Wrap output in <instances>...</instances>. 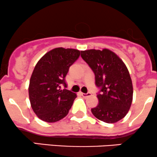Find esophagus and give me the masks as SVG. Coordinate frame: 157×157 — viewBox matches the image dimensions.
Masks as SVG:
<instances>
[{
  "label": "esophagus",
  "instance_id": "34e87169",
  "mask_svg": "<svg viewBox=\"0 0 157 157\" xmlns=\"http://www.w3.org/2000/svg\"><path fill=\"white\" fill-rule=\"evenodd\" d=\"M81 95L83 96L84 98H87L88 96H91V93H81Z\"/></svg>",
  "mask_w": 157,
  "mask_h": 157
}]
</instances>
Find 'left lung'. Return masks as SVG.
I'll return each mask as SVG.
<instances>
[{"instance_id":"1","label":"left lung","mask_w":157,"mask_h":157,"mask_svg":"<svg viewBox=\"0 0 157 157\" xmlns=\"http://www.w3.org/2000/svg\"><path fill=\"white\" fill-rule=\"evenodd\" d=\"M81 56L92 69L96 85L100 88L98 105L91 109L92 113L106 123L121 120L133 100V84L126 65L108 49L81 51Z\"/></svg>"}]
</instances>
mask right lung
Returning a JSON list of instances; mask_svg holds the SVG:
<instances>
[{"label": "right lung", "instance_id": "add662e5", "mask_svg": "<svg viewBox=\"0 0 157 157\" xmlns=\"http://www.w3.org/2000/svg\"><path fill=\"white\" fill-rule=\"evenodd\" d=\"M79 56L78 50L58 47L36 64L29 81V97L33 111L42 121L56 122L69 113L77 96L66 89L65 77Z\"/></svg>", "mask_w": 157, "mask_h": 157}]
</instances>
